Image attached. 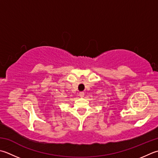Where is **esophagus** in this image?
Returning <instances> with one entry per match:
<instances>
[{"mask_svg": "<svg viewBox=\"0 0 158 158\" xmlns=\"http://www.w3.org/2000/svg\"><path fill=\"white\" fill-rule=\"evenodd\" d=\"M84 96H85V93L83 92H81L79 93V97L81 98H83L84 97Z\"/></svg>", "mask_w": 158, "mask_h": 158, "instance_id": "esophagus-1", "label": "esophagus"}]
</instances>
